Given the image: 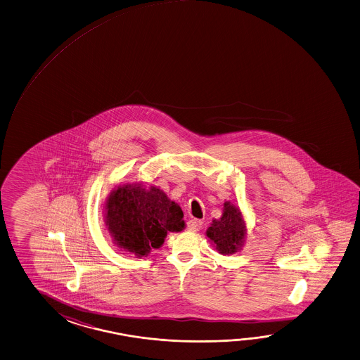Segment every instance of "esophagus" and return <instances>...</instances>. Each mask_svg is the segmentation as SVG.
<instances>
[{
	"mask_svg": "<svg viewBox=\"0 0 360 360\" xmlns=\"http://www.w3.org/2000/svg\"><path fill=\"white\" fill-rule=\"evenodd\" d=\"M203 227V222L200 219H190L188 222V229L191 232H198Z\"/></svg>",
	"mask_w": 360,
	"mask_h": 360,
	"instance_id": "34e87169",
	"label": "esophagus"
}]
</instances>
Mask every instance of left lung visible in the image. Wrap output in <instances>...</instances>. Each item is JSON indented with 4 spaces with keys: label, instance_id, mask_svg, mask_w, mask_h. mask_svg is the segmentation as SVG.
Listing matches in <instances>:
<instances>
[{
    "label": "left lung",
    "instance_id": "left-lung-1",
    "mask_svg": "<svg viewBox=\"0 0 360 360\" xmlns=\"http://www.w3.org/2000/svg\"><path fill=\"white\" fill-rule=\"evenodd\" d=\"M207 236L210 241L214 242V248L219 254L229 255L237 252L241 249L246 236V226L240 210L226 202L222 217L213 221Z\"/></svg>",
    "mask_w": 360,
    "mask_h": 360
}]
</instances>
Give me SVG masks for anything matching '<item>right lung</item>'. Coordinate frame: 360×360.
<instances>
[{
	"mask_svg": "<svg viewBox=\"0 0 360 360\" xmlns=\"http://www.w3.org/2000/svg\"><path fill=\"white\" fill-rule=\"evenodd\" d=\"M105 222L118 248L138 257L164 243L167 232L183 231L181 208L162 190L125 184L112 190L105 203Z\"/></svg>",
	"mask_w": 360,
	"mask_h": 360,
	"instance_id": "right-lung-1",
	"label": "right lung"
}]
</instances>
